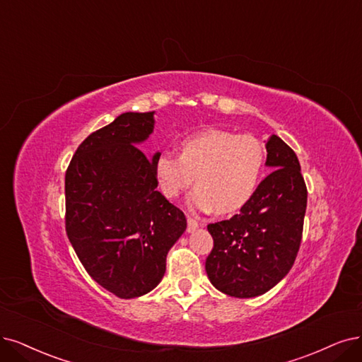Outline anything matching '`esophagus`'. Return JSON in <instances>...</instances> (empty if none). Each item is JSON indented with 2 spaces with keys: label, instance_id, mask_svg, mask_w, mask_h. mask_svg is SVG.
<instances>
[{
  "label": "esophagus",
  "instance_id": "obj_1",
  "mask_svg": "<svg viewBox=\"0 0 362 362\" xmlns=\"http://www.w3.org/2000/svg\"><path fill=\"white\" fill-rule=\"evenodd\" d=\"M199 226V223L195 221V219H192V218H188V233H192V231H195L197 228Z\"/></svg>",
  "mask_w": 362,
  "mask_h": 362
}]
</instances>
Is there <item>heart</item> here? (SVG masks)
I'll use <instances>...</instances> for the list:
<instances>
[{
  "label": "heart",
  "instance_id": "1",
  "mask_svg": "<svg viewBox=\"0 0 362 362\" xmlns=\"http://www.w3.org/2000/svg\"><path fill=\"white\" fill-rule=\"evenodd\" d=\"M265 147L252 134L199 131L180 141L179 156L160 152L153 159L156 185L165 198L180 197L194 182L191 203L198 210L231 213L255 195L265 168Z\"/></svg>",
  "mask_w": 362,
  "mask_h": 362
}]
</instances>
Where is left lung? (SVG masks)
I'll list each match as a JSON object with an SVG mask.
<instances>
[{
  "label": "left lung",
  "instance_id": "left-lung-1",
  "mask_svg": "<svg viewBox=\"0 0 362 362\" xmlns=\"http://www.w3.org/2000/svg\"><path fill=\"white\" fill-rule=\"evenodd\" d=\"M273 171L228 221L209 223L213 249L206 259L211 285L235 298L258 297L292 269L301 243L307 188L298 158L277 136L265 143Z\"/></svg>",
  "mask_w": 362,
  "mask_h": 362
}]
</instances>
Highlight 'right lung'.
<instances>
[{
	"mask_svg": "<svg viewBox=\"0 0 362 362\" xmlns=\"http://www.w3.org/2000/svg\"><path fill=\"white\" fill-rule=\"evenodd\" d=\"M155 112L122 113L77 147L65 173V231L88 274L119 298L163 280L167 253L186 230L183 211L156 191L153 159L137 144Z\"/></svg>",
	"mask_w": 362,
	"mask_h": 362,
	"instance_id": "right-lung-1",
	"label": "right lung"
}]
</instances>
